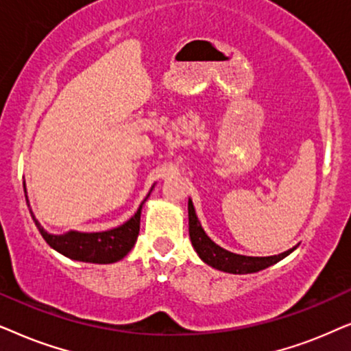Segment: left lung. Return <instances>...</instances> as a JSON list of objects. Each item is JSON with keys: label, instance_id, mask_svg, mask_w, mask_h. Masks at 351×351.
Segmentation results:
<instances>
[{"label": "left lung", "instance_id": "1", "mask_svg": "<svg viewBox=\"0 0 351 351\" xmlns=\"http://www.w3.org/2000/svg\"><path fill=\"white\" fill-rule=\"evenodd\" d=\"M188 213H189V237L193 242L194 250L197 252L199 258L212 266L215 269L223 271V273L231 274H249L256 273V271L266 269L271 265H276L278 261L286 258L291 255L297 247H292L279 255L273 256H245L239 254H232V252L223 249L218 244L210 239L207 232L204 231L202 224H200L197 215H195V208L193 205V200L189 199L188 202Z\"/></svg>", "mask_w": 351, "mask_h": 351}]
</instances>
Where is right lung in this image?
Wrapping results in <instances>:
<instances>
[{"label": "right lung", "instance_id": "1", "mask_svg": "<svg viewBox=\"0 0 351 351\" xmlns=\"http://www.w3.org/2000/svg\"><path fill=\"white\" fill-rule=\"evenodd\" d=\"M23 189H25V183H23ZM151 191H149L146 199L143 200L141 205H139L136 213H134L128 221H125L123 224H120V226L112 228V230L107 231L82 232L70 230L67 232H64V234H51V232H48L43 226H41L38 219L35 218L32 208L30 213L36 228H38L40 234L43 236V239L48 242L49 247H53L56 252H59L60 255L67 256V258L75 261H83V263L109 265L115 263V261H120L123 256H127L128 252L133 249L134 244H136L139 234V221H141V210L144 202H146L149 195H151ZM25 199L27 205L30 207L29 197H27V189Z\"/></svg>", "mask_w": 351, "mask_h": 351}]
</instances>
